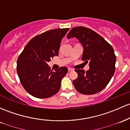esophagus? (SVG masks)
I'll list each match as a JSON object with an SVG mask.
<instances>
[{
    "label": "esophagus",
    "instance_id": "1",
    "mask_svg": "<svg viewBox=\"0 0 130 130\" xmlns=\"http://www.w3.org/2000/svg\"><path fill=\"white\" fill-rule=\"evenodd\" d=\"M73 70L72 69V68H68V72H73Z\"/></svg>",
    "mask_w": 130,
    "mask_h": 130
}]
</instances>
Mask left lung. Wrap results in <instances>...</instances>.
<instances>
[{
	"label": "left lung",
	"instance_id": "obj_1",
	"mask_svg": "<svg viewBox=\"0 0 130 130\" xmlns=\"http://www.w3.org/2000/svg\"><path fill=\"white\" fill-rule=\"evenodd\" d=\"M76 38L84 48L82 60L89 62V69L75 70L77 79L73 81L77 91L83 94H94L104 89L115 70L116 56L113 47L95 31L83 26L72 28L68 39Z\"/></svg>",
	"mask_w": 130,
	"mask_h": 130
}]
</instances>
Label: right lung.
<instances>
[{
  "mask_svg": "<svg viewBox=\"0 0 130 130\" xmlns=\"http://www.w3.org/2000/svg\"><path fill=\"white\" fill-rule=\"evenodd\" d=\"M68 30L69 28L52 29L34 37L18 57V77L25 90L32 96L48 98L60 90L61 80L68 68L62 67L53 71L47 62L58 55L61 40Z\"/></svg>",
  "mask_w": 130,
  "mask_h": 130,
  "instance_id": "add662e5",
  "label": "right lung"
}]
</instances>
